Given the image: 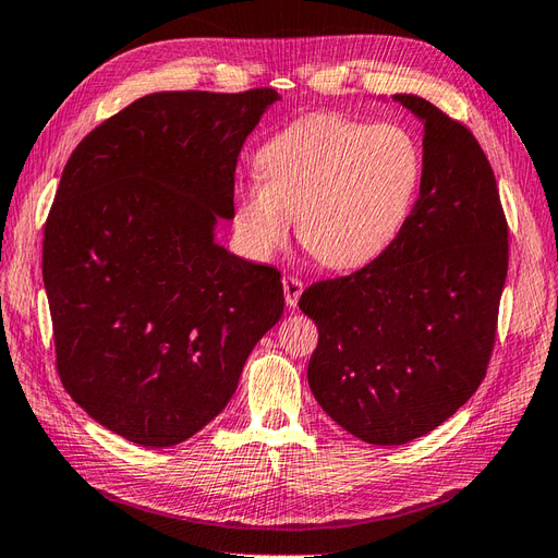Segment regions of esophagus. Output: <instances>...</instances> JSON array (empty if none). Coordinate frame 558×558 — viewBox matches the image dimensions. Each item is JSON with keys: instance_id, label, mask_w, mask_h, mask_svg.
<instances>
[{"instance_id": "1", "label": "esophagus", "mask_w": 558, "mask_h": 558, "mask_svg": "<svg viewBox=\"0 0 558 558\" xmlns=\"http://www.w3.org/2000/svg\"><path fill=\"white\" fill-rule=\"evenodd\" d=\"M281 283H283V298H286V305L289 307H295L298 305V298H300V293H303V281H300L298 277H293V275H286L283 279H281Z\"/></svg>"}]
</instances>
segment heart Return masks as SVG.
I'll return each instance as SVG.
<instances>
[{
    "mask_svg": "<svg viewBox=\"0 0 558 558\" xmlns=\"http://www.w3.org/2000/svg\"><path fill=\"white\" fill-rule=\"evenodd\" d=\"M263 185L236 190L234 225L253 255H269L300 220L316 263L352 269L395 242L425 173L423 145L401 124L316 112L279 131L258 157Z\"/></svg>",
    "mask_w": 558,
    "mask_h": 558,
    "instance_id": "obj_1",
    "label": "heart"
}]
</instances>
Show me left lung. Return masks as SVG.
<instances>
[{"instance_id":"left-lung-1","label":"left lung","mask_w":558,"mask_h":558,"mask_svg":"<svg viewBox=\"0 0 558 558\" xmlns=\"http://www.w3.org/2000/svg\"><path fill=\"white\" fill-rule=\"evenodd\" d=\"M425 173L401 232L352 275L300 295L319 330L307 380L356 439L401 446L439 427L484 383L498 333L509 228L474 133L417 96Z\"/></svg>"}]
</instances>
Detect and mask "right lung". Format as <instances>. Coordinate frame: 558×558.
I'll return each instance as SVG.
<instances>
[{"instance_id":"obj_1","label":"right lung","mask_w":558,"mask_h":558,"mask_svg":"<svg viewBox=\"0 0 558 558\" xmlns=\"http://www.w3.org/2000/svg\"><path fill=\"white\" fill-rule=\"evenodd\" d=\"M275 88L167 92L74 147L44 225L56 371L74 403L135 446L190 439L232 399L283 314L277 267L214 244L234 171Z\"/></svg>"}]
</instances>
